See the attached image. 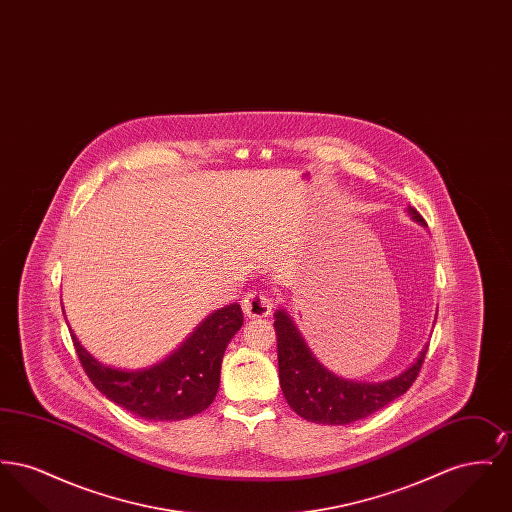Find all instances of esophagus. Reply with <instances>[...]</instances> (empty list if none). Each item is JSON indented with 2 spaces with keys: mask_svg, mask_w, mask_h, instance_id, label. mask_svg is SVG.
Returning a JSON list of instances; mask_svg holds the SVG:
<instances>
[{
  "mask_svg": "<svg viewBox=\"0 0 512 512\" xmlns=\"http://www.w3.org/2000/svg\"><path fill=\"white\" fill-rule=\"evenodd\" d=\"M270 299L265 292H247L245 293L244 299H242V309H244L245 317L249 318H261L267 317L270 313Z\"/></svg>",
  "mask_w": 512,
  "mask_h": 512,
  "instance_id": "esophagus-1",
  "label": "esophagus"
}]
</instances>
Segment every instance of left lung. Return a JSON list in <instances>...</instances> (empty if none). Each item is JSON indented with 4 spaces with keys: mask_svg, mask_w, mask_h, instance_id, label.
I'll return each mask as SVG.
<instances>
[{
    "mask_svg": "<svg viewBox=\"0 0 512 512\" xmlns=\"http://www.w3.org/2000/svg\"><path fill=\"white\" fill-rule=\"evenodd\" d=\"M409 213L416 222L426 226L416 209L409 207ZM274 330L278 340L280 388L284 397L301 418L317 424H351L380 411L413 386L426 359L424 349L411 368L391 380L355 382L336 376L318 363L284 309L274 313Z\"/></svg>",
    "mask_w": 512,
    "mask_h": 512,
    "instance_id": "8db88e82",
    "label": "left lung"
}]
</instances>
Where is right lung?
Masks as SVG:
<instances>
[{"mask_svg": "<svg viewBox=\"0 0 512 512\" xmlns=\"http://www.w3.org/2000/svg\"><path fill=\"white\" fill-rule=\"evenodd\" d=\"M242 324V307L226 305L205 318L167 359L140 370L103 365L80 345L73 330L71 338L84 372L107 399L140 418L172 422L195 416L215 401L222 355Z\"/></svg>", "mask_w": 512, "mask_h": 512, "instance_id": "obj_1", "label": "right lung"}]
</instances>
